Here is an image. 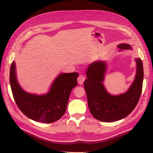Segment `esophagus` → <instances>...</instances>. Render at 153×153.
Listing matches in <instances>:
<instances>
[{
  "label": "esophagus",
  "mask_w": 153,
  "mask_h": 153,
  "mask_svg": "<svg viewBox=\"0 0 153 153\" xmlns=\"http://www.w3.org/2000/svg\"><path fill=\"white\" fill-rule=\"evenodd\" d=\"M85 79V76H83V75H79V77H78V78H77L78 83H79V85H82L84 82Z\"/></svg>",
  "instance_id": "34e87169"
}]
</instances>
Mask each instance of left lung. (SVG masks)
Returning <instances> with one entry per match:
<instances>
[{
    "mask_svg": "<svg viewBox=\"0 0 153 153\" xmlns=\"http://www.w3.org/2000/svg\"><path fill=\"white\" fill-rule=\"evenodd\" d=\"M117 47L120 50L132 49L127 44H120ZM135 61L137 66L135 79L129 89L119 95L109 94L103 84L107 69L105 61H95L88 66L83 85L88 108L95 119L102 122L117 121L127 117L136 108L142 91L143 67L140 58L135 59Z\"/></svg>",
    "mask_w": 153,
    "mask_h": 153,
    "instance_id": "obj_1",
    "label": "left lung"
}]
</instances>
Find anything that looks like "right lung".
Masks as SVG:
<instances>
[{"mask_svg":"<svg viewBox=\"0 0 153 153\" xmlns=\"http://www.w3.org/2000/svg\"><path fill=\"white\" fill-rule=\"evenodd\" d=\"M79 74L62 73L55 78L48 93H27L18 83L15 62L10 67V83L17 105L24 115L36 122L51 123L65 114L71 91L77 85Z\"/></svg>","mask_w":153,"mask_h":153,"instance_id":"obj_1","label":"right lung"}]
</instances>
